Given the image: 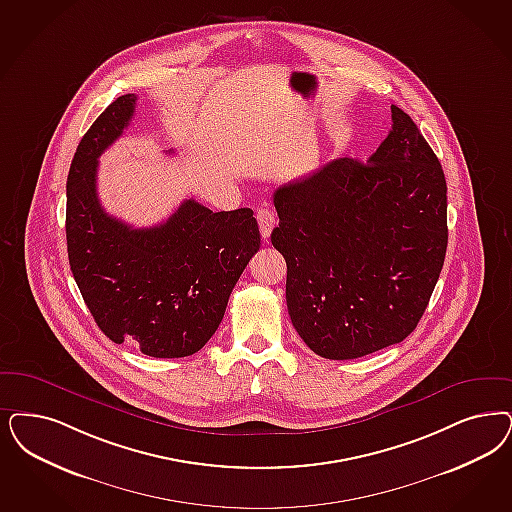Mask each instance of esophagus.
Wrapping results in <instances>:
<instances>
[{"mask_svg": "<svg viewBox=\"0 0 512 512\" xmlns=\"http://www.w3.org/2000/svg\"><path fill=\"white\" fill-rule=\"evenodd\" d=\"M257 223H259V230H261V236L268 240L270 238V232L276 225V213L272 212L270 208H259L257 210Z\"/></svg>", "mask_w": 512, "mask_h": 512, "instance_id": "obj_1", "label": "esophagus"}]
</instances>
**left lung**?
<instances>
[{
	"instance_id": "1",
	"label": "left lung",
	"mask_w": 512,
	"mask_h": 512,
	"mask_svg": "<svg viewBox=\"0 0 512 512\" xmlns=\"http://www.w3.org/2000/svg\"><path fill=\"white\" fill-rule=\"evenodd\" d=\"M367 162L336 159L278 187L272 246L300 338L325 359H357L410 335L448 246L446 179L418 126L391 106Z\"/></svg>"
}]
</instances>
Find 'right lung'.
Here are the masks:
<instances>
[{"label":"right lung","instance_id":"1","mask_svg":"<svg viewBox=\"0 0 512 512\" xmlns=\"http://www.w3.org/2000/svg\"><path fill=\"white\" fill-rule=\"evenodd\" d=\"M136 100L119 96L77 145L66 191L68 257L109 340L132 342L151 357H187L217 331L261 234L249 208L212 212L193 198L149 229H134L102 208L98 159L123 136Z\"/></svg>","mask_w":512,"mask_h":512}]
</instances>
